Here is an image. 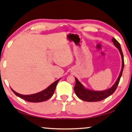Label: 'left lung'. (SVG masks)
Returning <instances> with one entry per match:
<instances>
[{
    "label": "left lung",
    "mask_w": 132,
    "mask_h": 132,
    "mask_svg": "<svg viewBox=\"0 0 132 132\" xmlns=\"http://www.w3.org/2000/svg\"><path fill=\"white\" fill-rule=\"evenodd\" d=\"M112 41L113 42L114 45L117 47L121 55L122 63V69L119 73V77H118L117 81L111 88L103 91H95L91 90L90 89L86 88L80 82L77 78H75L76 80V84L74 87V90L76 94L79 97L80 99H81L83 101L87 102H96L100 101L101 100L105 99L109 96L115 92L116 89L117 88V86L119 84L120 79L122 76L123 70L124 68V60H123V55L121 46L120 44L114 38H112Z\"/></svg>",
    "instance_id": "1"
}]
</instances>
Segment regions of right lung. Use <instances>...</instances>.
<instances>
[{"instance_id": "right-lung-1", "label": "right lung", "mask_w": 132, "mask_h": 132, "mask_svg": "<svg viewBox=\"0 0 132 132\" xmlns=\"http://www.w3.org/2000/svg\"><path fill=\"white\" fill-rule=\"evenodd\" d=\"M61 79L57 80L56 81L53 82L52 84H51L50 86L48 87L47 88L45 89V90L40 91L39 93L33 94L30 95H23L20 94L15 92L13 89L11 88L13 93H14L17 97L22 98L26 101L28 102H43L45 101L50 99L53 94V93L55 90L56 87L57 82H59Z\"/></svg>"}]
</instances>
